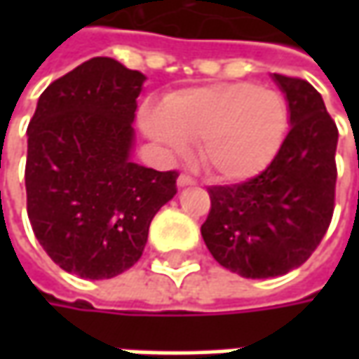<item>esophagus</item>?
<instances>
[{"label": "esophagus", "instance_id": "esophagus-1", "mask_svg": "<svg viewBox=\"0 0 359 359\" xmlns=\"http://www.w3.org/2000/svg\"><path fill=\"white\" fill-rule=\"evenodd\" d=\"M177 186H180V187L196 186V180H194L191 175H187V173H182V175L177 177Z\"/></svg>", "mask_w": 359, "mask_h": 359}]
</instances>
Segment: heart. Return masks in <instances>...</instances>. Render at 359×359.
Instances as JSON below:
<instances>
[{
    "instance_id": "b5f03b06",
    "label": "heart",
    "mask_w": 359,
    "mask_h": 359,
    "mask_svg": "<svg viewBox=\"0 0 359 359\" xmlns=\"http://www.w3.org/2000/svg\"><path fill=\"white\" fill-rule=\"evenodd\" d=\"M145 133L170 156L200 144L203 168L224 182H245L268 170L290 130V105L280 91L255 83H215L170 95L163 111L142 116Z\"/></svg>"
}]
</instances>
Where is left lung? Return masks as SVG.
I'll use <instances>...</instances> for the list:
<instances>
[{"instance_id": "1", "label": "left lung", "mask_w": 359, "mask_h": 359, "mask_svg": "<svg viewBox=\"0 0 359 359\" xmlns=\"http://www.w3.org/2000/svg\"><path fill=\"white\" fill-rule=\"evenodd\" d=\"M273 79L290 104L282 151L243 184L208 187L212 208L201 226L215 262L252 280L299 268L330 228L336 200V121L306 79Z\"/></svg>"}]
</instances>
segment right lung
Instances as JSON below:
<instances>
[{
    "instance_id": "add662e5",
    "label": "right lung",
    "mask_w": 359,
    "mask_h": 359,
    "mask_svg": "<svg viewBox=\"0 0 359 359\" xmlns=\"http://www.w3.org/2000/svg\"><path fill=\"white\" fill-rule=\"evenodd\" d=\"M144 74L111 57L77 65L39 95L27 126V215L46 254L86 280H109L144 254L177 172L130 159Z\"/></svg>"
}]
</instances>
